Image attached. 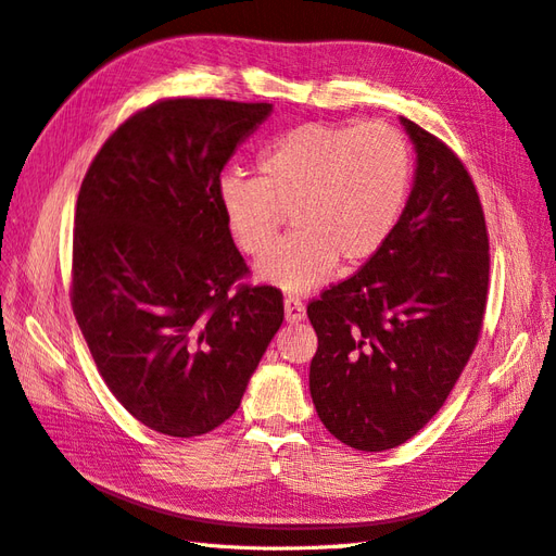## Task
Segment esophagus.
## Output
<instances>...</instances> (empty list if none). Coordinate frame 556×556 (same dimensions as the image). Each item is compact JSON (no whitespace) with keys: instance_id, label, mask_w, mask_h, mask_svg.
I'll list each match as a JSON object with an SVG mask.
<instances>
[{"instance_id":"obj_1","label":"esophagus","mask_w":556,"mask_h":556,"mask_svg":"<svg viewBox=\"0 0 556 556\" xmlns=\"http://www.w3.org/2000/svg\"><path fill=\"white\" fill-rule=\"evenodd\" d=\"M285 317H288V323H301L306 317V306L301 304V299H285Z\"/></svg>"}]
</instances>
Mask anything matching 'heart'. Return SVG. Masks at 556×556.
<instances>
[{"label": "heart", "mask_w": 556, "mask_h": 556, "mask_svg": "<svg viewBox=\"0 0 556 556\" xmlns=\"http://www.w3.org/2000/svg\"><path fill=\"white\" fill-rule=\"evenodd\" d=\"M410 180V146L396 127L306 123L262 150L257 178H217L215 199L233 243L250 257L265 255L291 213L295 233L257 264V280L306 294L336 262L357 268L378 255Z\"/></svg>", "instance_id": "heart-1"}]
</instances>
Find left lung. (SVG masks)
<instances>
[{
  "instance_id": "8db88e82",
  "label": "left lung",
  "mask_w": 556,
  "mask_h": 556,
  "mask_svg": "<svg viewBox=\"0 0 556 556\" xmlns=\"http://www.w3.org/2000/svg\"><path fill=\"white\" fill-rule=\"evenodd\" d=\"M401 123L417 172L392 237L308 304L315 410L329 433L364 452L406 443L441 410L478 345L490 288L473 178L447 143Z\"/></svg>"
}]
</instances>
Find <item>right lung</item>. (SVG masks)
Wrapping results in <instances>:
<instances>
[{
	"mask_svg": "<svg viewBox=\"0 0 556 556\" xmlns=\"http://www.w3.org/2000/svg\"><path fill=\"white\" fill-rule=\"evenodd\" d=\"M266 102L172 97L117 127L83 178L72 308L113 396L148 429L208 433L241 406L282 325L215 199L227 160Z\"/></svg>",
	"mask_w": 556,
	"mask_h": 556,
	"instance_id": "right-lung-1",
	"label": "right lung"
}]
</instances>
